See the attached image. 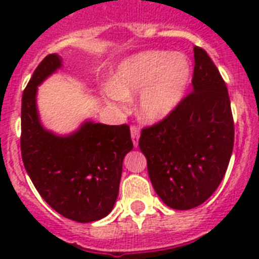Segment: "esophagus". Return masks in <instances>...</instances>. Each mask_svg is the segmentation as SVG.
Returning <instances> with one entry per match:
<instances>
[{
	"instance_id": "34e87169",
	"label": "esophagus",
	"mask_w": 259,
	"mask_h": 259,
	"mask_svg": "<svg viewBox=\"0 0 259 259\" xmlns=\"http://www.w3.org/2000/svg\"><path fill=\"white\" fill-rule=\"evenodd\" d=\"M130 134H132V140H133V145L137 148L138 146V138H140V129L137 126H130Z\"/></svg>"
}]
</instances>
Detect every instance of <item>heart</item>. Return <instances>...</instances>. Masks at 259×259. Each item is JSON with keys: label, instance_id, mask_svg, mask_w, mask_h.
I'll return each instance as SVG.
<instances>
[{"label": "heart", "instance_id": "1", "mask_svg": "<svg viewBox=\"0 0 259 259\" xmlns=\"http://www.w3.org/2000/svg\"><path fill=\"white\" fill-rule=\"evenodd\" d=\"M192 66L181 52L148 51L123 63L115 86L107 94L118 106L126 107L127 97L141 91L137 110L144 121L157 122L180 105L188 90Z\"/></svg>", "mask_w": 259, "mask_h": 259}]
</instances>
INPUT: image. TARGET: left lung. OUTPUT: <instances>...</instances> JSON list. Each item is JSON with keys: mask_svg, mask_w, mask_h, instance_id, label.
<instances>
[{"mask_svg": "<svg viewBox=\"0 0 259 259\" xmlns=\"http://www.w3.org/2000/svg\"><path fill=\"white\" fill-rule=\"evenodd\" d=\"M192 91L169 115L141 132L154 191L168 207L195 208L223 180L234 146L226 83L207 52L195 46Z\"/></svg>", "mask_w": 259, "mask_h": 259, "instance_id": "8db88e82", "label": "left lung"}]
</instances>
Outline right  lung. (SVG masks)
<instances>
[{"label":"right lung","instance_id":"right-lung-1","mask_svg":"<svg viewBox=\"0 0 259 259\" xmlns=\"http://www.w3.org/2000/svg\"><path fill=\"white\" fill-rule=\"evenodd\" d=\"M62 66L51 54L42 59L22 93L21 157L40 196L67 219L89 223L113 209L122 161L133 149L129 126L86 122L70 137H58L38 122L36 91Z\"/></svg>","mask_w":259,"mask_h":259}]
</instances>
